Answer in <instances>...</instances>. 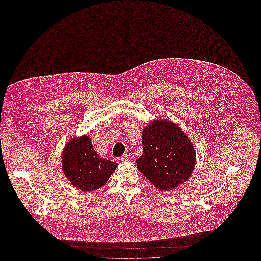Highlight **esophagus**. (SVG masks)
<instances>
[{"label": "esophagus", "mask_w": 261, "mask_h": 261, "mask_svg": "<svg viewBox=\"0 0 261 261\" xmlns=\"http://www.w3.org/2000/svg\"><path fill=\"white\" fill-rule=\"evenodd\" d=\"M119 161L121 162H128L131 161V156H130V154H123L120 159H119Z\"/></svg>", "instance_id": "34e87169"}]
</instances>
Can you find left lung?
Listing matches in <instances>:
<instances>
[{"label": "left lung", "mask_w": 261, "mask_h": 261, "mask_svg": "<svg viewBox=\"0 0 261 261\" xmlns=\"http://www.w3.org/2000/svg\"><path fill=\"white\" fill-rule=\"evenodd\" d=\"M143 154L137 167L160 190L183 184L191 177L196 152L189 138L171 121L156 120L143 130Z\"/></svg>", "instance_id": "1"}]
</instances>
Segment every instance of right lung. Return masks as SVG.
<instances>
[{"mask_svg":"<svg viewBox=\"0 0 261 261\" xmlns=\"http://www.w3.org/2000/svg\"><path fill=\"white\" fill-rule=\"evenodd\" d=\"M62 171L73 186L91 192L103 186L117 164L97 154L88 136L68 142L62 152Z\"/></svg>","mask_w":261,"mask_h":261,"instance_id":"obj_1","label":"right lung"}]
</instances>
